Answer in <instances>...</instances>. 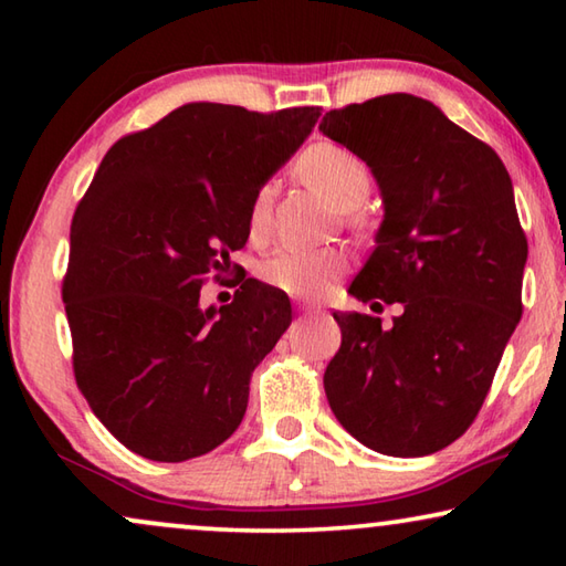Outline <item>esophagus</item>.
I'll use <instances>...</instances> for the list:
<instances>
[{
	"instance_id": "34e87169",
	"label": "esophagus",
	"mask_w": 566,
	"mask_h": 566,
	"mask_svg": "<svg viewBox=\"0 0 566 566\" xmlns=\"http://www.w3.org/2000/svg\"><path fill=\"white\" fill-rule=\"evenodd\" d=\"M296 310H300L302 317H312V314H319V312H322L319 306H314V304H306V302H300V306H296Z\"/></svg>"
}]
</instances>
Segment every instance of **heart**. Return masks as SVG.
<instances>
[{"mask_svg":"<svg viewBox=\"0 0 566 566\" xmlns=\"http://www.w3.org/2000/svg\"><path fill=\"white\" fill-rule=\"evenodd\" d=\"M302 179L317 189L324 199L349 212L357 209L369 195V169L349 149L332 142H317L302 151L296 161ZM270 212V191L260 189L249 207V229L260 234ZM344 256L337 249H282L262 262V280L274 290L310 296L324 290L342 272Z\"/></svg>","mask_w":566,"mask_h":566,"instance_id":"obj_1","label":"heart"}]
</instances>
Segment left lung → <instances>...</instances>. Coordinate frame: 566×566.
Segmentation results:
<instances>
[{
	"label": "left lung",
	"mask_w": 566,
	"mask_h": 566,
	"mask_svg": "<svg viewBox=\"0 0 566 566\" xmlns=\"http://www.w3.org/2000/svg\"><path fill=\"white\" fill-rule=\"evenodd\" d=\"M319 132L377 179L385 217L349 294L405 306L337 312L324 371L334 417L389 457L434 454L467 432L522 319L526 239L496 151L415 94L332 109ZM379 304V302H375Z\"/></svg>",
	"instance_id": "1"
}]
</instances>
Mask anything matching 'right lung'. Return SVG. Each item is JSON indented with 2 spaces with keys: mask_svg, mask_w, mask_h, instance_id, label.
Returning <instances> with one entry per match:
<instances>
[{
  "mask_svg": "<svg viewBox=\"0 0 566 566\" xmlns=\"http://www.w3.org/2000/svg\"><path fill=\"white\" fill-rule=\"evenodd\" d=\"M189 102L122 137L76 207L62 296L74 377L97 419L151 462H187L234 434L249 379L292 324L290 296L249 276L199 306L209 272L249 239L256 191L317 124Z\"/></svg>",
  "mask_w": 566,
  "mask_h": 566,
  "instance_id": "add662e5",
  "label": "right lung"
}]
</instances>
